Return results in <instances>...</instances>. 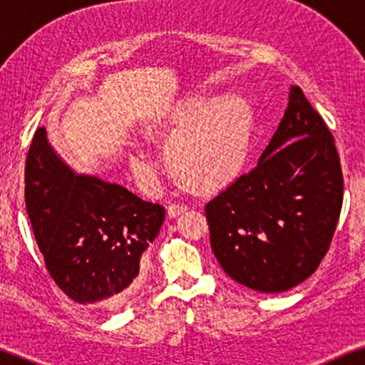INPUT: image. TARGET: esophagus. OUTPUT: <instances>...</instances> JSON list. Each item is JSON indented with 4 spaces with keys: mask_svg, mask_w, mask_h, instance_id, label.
<instances>
[{
    "mask_svg": "<svg viewBox=\"0 0 365 365\" xmlns=\"http://www.w3.org/2000/svg\"><path fill=\"white\" fill-rule=\"evenodd\" d=\"M187 206L185 204H170L168 206V217H177V216H180L182 215V212H185L187 211Z\"/></svg>",
    "mask_w": 365,
    "mask_h": 365,
    "instance_id": "1",
    "label": "esophagus"
}]
</instances>
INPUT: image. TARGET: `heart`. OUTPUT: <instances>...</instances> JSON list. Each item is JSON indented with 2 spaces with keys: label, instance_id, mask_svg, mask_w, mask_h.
Returning a JSON list of instances; mask_svg holds the SVG:
<instances>
[{
  "label": "heart",
  "instance_id": "b5f03b06",
  "mask_svg": "<svg viewBox=\"0 0 365 365\" xmlns=\"http://www.w3.org/2000/svg\"><path fill=\"white\" fill-rule=\"evenodd\" d=\"M254 110L240 96H192L168 108L149 127L158 139L173 142L171 161L178 175L200 190H212L235 178L249 153ZM132 168L145 182L156 180L159 161L145 149H133Z\"/></svg>",
  "mask_w": 365,
  "mask_h": 365
}]
</instances>
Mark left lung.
Masks as SVG:
<instances>
[{"instance_id": "1", "label": "left lung", "mask_w": 365, "mask_h": 365, "mask_svg": "<svg viewBox=\"0 0 365 365\" xmlns=\"http://www.w3.org/2000/svg\"><path fill=\"white\" fill-rule=\"evenodd\" d=\"M343 175L334 139L300 87L250 173L206 206L225 273L255 292H287L317 269L336 228Z\"/></svg>"}]
</instances>
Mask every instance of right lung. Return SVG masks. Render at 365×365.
<instances>
[{"mask_svg": "<svg viewBox=\"0 0 365 365\" xmlns=\"http://www.w3.org/2000/svg\"><path fill=\"white\" fill-rule=\"evenodd\" d=\"M46 135L37 128L25 163V206L46 267L75 302L118 307L133 290L165 207L77 173Z\"/></svg>", "mask_w": 365, "mask_h": 365, "instance_id": "add662e5", "label": "right lung"}]
</instances>
